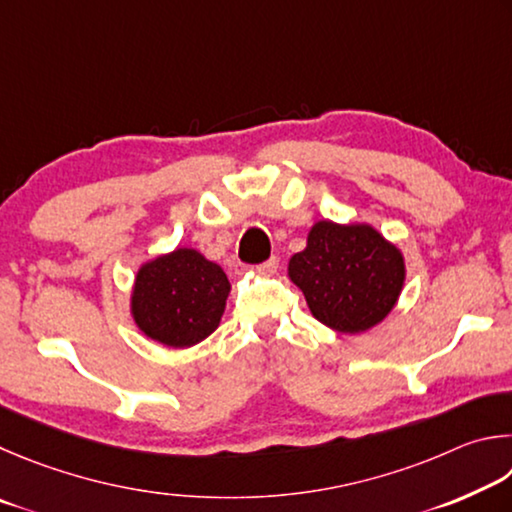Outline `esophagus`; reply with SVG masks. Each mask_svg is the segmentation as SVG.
<instances>
[{
  "label": "esophagus",
  "mask_w": 512,
  "mask_h": 512,
  "mask_svg": "<svg viewBox=\"0 0 512 512\" xmlns=\"http://www.w3.org/2000/svg\"><path fill=\"white\" fill-rule=\"evenodd\" d=\"M276 267H279V258H276V256H272V258H267V261H265V263H261V265H258V267H256V270H258V272H261V274H274V272H276Z\"/></svg>",
  "instance_id": "obj_1"
}]
</instances>
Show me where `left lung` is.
Listing matches in <instances>:
<instances>
[{"label": "left lung", "mask_w": 512, "mask_h": 512, "mask_svg": "<svg viewBox=\"0 0 512 512\" xmlns=\"http://www.w3.org/2000/svg\"><path fill=\"white\" fill-rule=\"evenodd\" d=\"M290 279L321 324L362 333L389 315L405 283L400 251L369 224L321 220L308 247L292 256Z\"/></svg>", "instance_id": "obj_1"}]
</instances>
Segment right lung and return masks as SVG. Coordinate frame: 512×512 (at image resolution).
<instances>
[{"mask_svg":"<svg viewBox=\"0 0 512 512\" xmlns=\"http://www.w3.org/2000/svg\"><path fill=\"white\" fill-rule=\"evenodd\" d=\"M227 294L229 281L220 265L195 249H175L139 270L132 315L150 339L186 348L218 328Z\"/></svg>","mask_w":512,"mask_h":512,"instance_id":"obj_1","label":"right lung"}]
</instances>
